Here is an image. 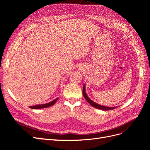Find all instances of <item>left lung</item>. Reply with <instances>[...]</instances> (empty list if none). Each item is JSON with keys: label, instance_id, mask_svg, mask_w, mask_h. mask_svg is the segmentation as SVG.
Here are the masks:
<instances>
[{"label": "left lung", "instance_id": "left-lung-1", "mask_svg": "<svg viewBox=\"0 0 150 150\" xmlns=\"http://www.w3.org/2000/svg\"><path fill=\"white\" fill-rule=\"evenodd\" d=\"M83 94L85 98V99L93 107L99 109V110H104V111H108V110H114V109L117 108L116 106L115 107H108V106H103L101 105V104H99L96 103H95L94 101H92L88 96L87 94H86V87H85V84L83 85Z\"/></svg>", "mask_w": 150, "mask_h": 150}]
</instances>
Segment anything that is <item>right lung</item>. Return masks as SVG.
<instances>
[{"label": "right lung", "instance_id": "obj_1", "mask_svg": "<svg viewBox=\"0 0 150 150\" xmlns=\"http://www.w3.org/2000/svg\"><path fill=\"white\" fill-rule=\"evenodd\" d=\"M58 99V98H56L54 99V100L46 103V104H38V105H35V106H29L30 108L32 109H41V108H48L51 106L52 105H54V104L56 103V102L57 101V100Z\"/></svg>", "mask_w": 150, "mask_h": 150}]
</instances>
